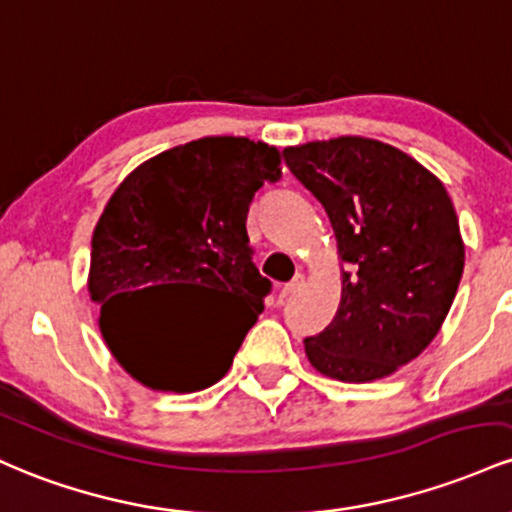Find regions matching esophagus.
<instances>
[{"instance_id": "esophagus-1", "label": "esophagus", "mask_w": 512, "mask_h": 512, "mask_svg": "<svg viewBox=\"0 0 512 512\" xmlns=\"http://www.w3.org/2000/svg\"><path fill=\"white\" fill-rule=\"evenodd\" d=\"M302 283H304V275H302V273H297L295 278L290 280V283H285V285H283V290H280V297H292V295H295L297 290H300Z\"/></svg>"}]
</instances>
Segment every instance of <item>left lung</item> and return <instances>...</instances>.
<instances>
[{"mask_svg": "<svg viewBox=\"0 0 512 512\" xmlns=\"http://www.w3.org/2000/svg\"><path fill=\"white\" fill-rule=\"evenodd\" d=\"M285 162L329 215L341 304L304 353L321 375L372 382L428 348L464 271L455 205L426 166L367 137L287 147Z\"/></svg>", "mask_w": 512, "mask_h": 512, "instance_id": "left-lung-1", "label": "left lung"}]
</instances>
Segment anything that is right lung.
<instances>
[{"label":"right lung","instance_id":"1","mask_svg":"<svg viewBox=\"0 0 512 512\" xmlns=\"http://www.w3.org/2000/svg\"><path fill=\"white\" fill-rule=\"evenodd\" d=\"M278 179V149L225 135L166 149L116 188L91 237L89 295L130 377L179 394L225 377L271 292L246 215L258 188ZM164 286H203L216 300L166 301Z\"/></svg>","mask_w":512,"mask_h":512}]
</instances>
